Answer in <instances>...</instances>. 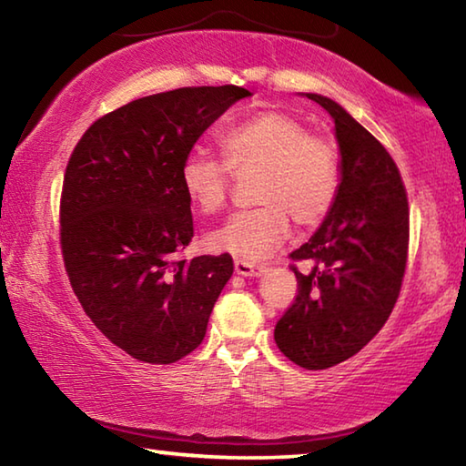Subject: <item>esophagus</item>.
I'll list each match as a JSON object with an SVG mask.
<instances>
[{"instance_id":"34e87169","label":"esophagus","mask_w":466,"mask_h":466,"mask_svg":"<svg viewBox=\"0 0 466 466\" xmlns=\"http://www.w3.org/2000/svg\"><path fill=\"white\" fill-rule=\"evenodd\" d=\"M234 271H236V275H240V278H258V275H263L265 267L263 265H257V263L240 261V258H236V261H234Z\"/></svg>"}]
</instances>
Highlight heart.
I'll return each instance as SVG.
<instances>
[{
  "mask_svg": "<svg viewBox=\"0 0 466 466\" xmlns=\"http://www.w3.org/2000/svg\"><path fill=\"white\" fill-rule=\"evenodd\" d=\"M224 162L201 152L180 164V187L201 214H216L230 195L232 175L258 177L255 201L261 208L234 214L209 232L214 252L261 261L278 250L298 226H319L329 216L341 188V156L329 139L281 110H263L226 131L219 141Z\"/></svg>",
  "mask_w": 466,
  "mask_h": 466,
  "instance_id": "1",
  "label": "heart"
}]
</instances>
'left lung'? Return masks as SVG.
<instances>
[{"mask_svg": "<svg viewBox=\"0 0 466 466\" xmlns=\"http://www.w3.org/2000/svg\"><path fill=\"white\" fill-rule=\"evenodd\" d=\"M335 123L341 188L312 238L291 252L310 261L275 343L306 370L341 364L370 343L397 302L409 247V203L399 168L372 133L320 94H302Z\"/></svg>", "mask_w": 466, "mask_h": 466, "instance_id": "8db88e82", "label": "left lung"}]
</instances>
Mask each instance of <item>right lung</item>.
<instances>
[{"mask_svg": "<svg viewBox=\"0 0 466 466\" xmlns=\"http://www.w3.org/2000/svg\"><path fill=\"white\" fill-rule=\"evenodd\" d=\"M238 86L152 94L100 116L77 141L61 193V250L100 333L146 364H172L203 341L234 263L177 255L193 238L180 164Z\"/></svg>", "mask_w": 466, "mask_h": 466, "instance_id": "1", "label": "right lung"}]
</instances>
